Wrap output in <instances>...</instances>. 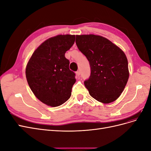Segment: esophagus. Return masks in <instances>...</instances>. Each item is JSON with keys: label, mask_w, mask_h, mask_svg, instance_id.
Returning <instances> with one entry per match:
<instances>
[{"label": "esophagus", "mask_w": 151, "mask_h": 151, "mask_svg": "<svg viewBox=\"0 0 151 151\" xmlns=\"http://www.w3.org/2000/svg\"><path fill=\"white\" fill-rule=\"evenodd\" d=\"M80 74H81L80 71H77V72H76V75H77V76H80Z\"/></svg>", "instance_id": "esophagus-1"}]
</instances>
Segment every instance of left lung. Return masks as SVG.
Wrapping results in <instances>:
<instances>
[{
	"instance_id": "8db88e82",
	"label": "left lung",
	"mask_w": 151,
	"mask_h": 151,
	"mask_svg": "<svg viewBox=\"0 0 151 151\" xmlns=\"http://www.w3.org/2000/svg\"><path fill=\"white\" fill-rule=\"evenodd\" d=\"M76 43L90 64L91 76L84 81L89 94L104 104L115 101L124 90L129 77L125 53L111 41L99 35H76Z\"/></svg>"
}]
</instances>
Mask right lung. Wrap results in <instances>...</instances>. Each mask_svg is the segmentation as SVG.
Listing matches in <instances>:
<instances>
[{
    "mask_svg": "<svg viewBox=\"0 0 151 151\" xmlns=\"http://www.w3.org/2000/svg\"><path fill=\"white\" fill-rule=\"evenodd\" d=\"M75 38L71 35L48 38L35 50L27 63L26 77L29 88L48 106H58L70 97L76 79L65 53L74 45Z\"/></svg>",
    "mask_w": 151,
    "mask_h": 151,
    "instance_id": "1",
    "label": "right lung"
}]
</instances>
